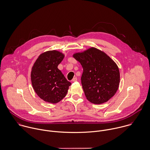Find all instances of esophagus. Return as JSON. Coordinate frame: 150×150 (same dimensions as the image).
Here are the masks:
<instances>
[{
    "label": "esophagus",
    "instance_id": "esophagus-1",
    "mask_svg": "<svg viewBox=\"0 0 150 150\" xmlns=\"http://www.w3.org/2000/svg\"><path fill=\"white\" fill-rule=\"evenodd\" d=\"M77 80H78L77 78H76V77H75V78H74L72 79V82H76V81H77Z\"/></svg>",
    "mask_w": 150,
    "mask_h": 150
}]
</instances>
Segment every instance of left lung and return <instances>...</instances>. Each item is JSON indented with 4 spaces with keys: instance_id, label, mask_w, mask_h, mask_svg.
<instances>
[{
    "instance_id": "1",
    "label": "left lung",
    "mask_w": 150,
    "mask_h": 150,
    "mask_svg": "<svg viewBox=\"0 0 150 150\" xmlns=\"http://www.w3.org/2000/svg\"><path fill=\"white\" fill-rule=\"evenodd\" d=\"M73 57L82 66L81 83L85 96L90 102L103 104L115 95L120 85V71L109 56L91 47L74 54Z\"/></svg>"
}]
</instances>
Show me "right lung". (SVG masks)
Segmentation results:
<instances>
[{"label": "right lung", "mask_w": 150, "mask_h": 150, "mask_svg": "<svg viewBox=\"0 0 150 150\" xmlns=\"http://www.w3.org/2000/svg\"><path fill=\"white\" fill-rule=\"evenodd\" d=\"M64 57L59 51H47L38 57L32 67L30 78L33 88L46 102L59 103L71 85L57 68Z\"/></svg>", "instance_id": "add662e5"}]
</instances>
